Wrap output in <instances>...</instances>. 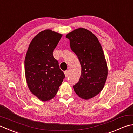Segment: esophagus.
I'll return each instance as SVG.
<instances>
[{
  "instance_id": "34e87169",
  "label": "esophagus",
  "mask_w": 133,
  "mask_h": 133,
  "mask_svg": "<svg viewBox=\"0 0 133 133\" xmlns=\"http://www.w3.org/2000/svg\"><path fill=\"white\" fill-rule=\"evenodd\" d=\"M64 75H65V77H68V74H69V73H68V71H67H67H65L64 72Z\"/></svg>"
}]
</instances>
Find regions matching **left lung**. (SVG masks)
Instances as JSON below:
<instances>
[{
    "label": "left lung",
    "instance_id": "obj_1",
    "mask_svg": "<svg viewBox=\"0 0 133 133\" xmlns=\"http://www.w3.org/2000/svg\"><path fill=\"white\" fill-rule=\"evenodd\" d=\"M66 37L82 67L79 80L73 88L80 98L89 99L102 90L108 74L102 48L97 36L84 28L73 30Z\"/></svg>",
    "mask_w": 133,
    "mask_h": 133
}]
</instances>
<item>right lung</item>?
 Returning a JSON list of instances; mask_svg holds the SVG:
<instances>
[{"label":"right lung","instance_id":"1","mask_svg":"<svg viewBox=\"0 0 133 133\" xmlns=\"http://www.w3.org/2000/svg\"><path fill=\"white\" fill-rule=\"evenodd\" d=\"M62 36L61 34L45 30L32 39L28 48L24 60L27 86L42 101L55 97L65 77L53 56V51Z\"/></svg>","mask_w":133,"mask_h":133}]
</instances>
